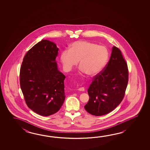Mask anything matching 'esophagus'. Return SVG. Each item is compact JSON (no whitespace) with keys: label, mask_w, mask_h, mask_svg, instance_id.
I'll use <instances>...</instances> for the list:
<instances>
[{"label":"esophagus","mask_w":150,"mask_h":150,"mask_svg":"<svg viewBox=\"0 0 150 150\" xmlns=\"http://www.w3.org/2000/svg\"><path fill=\"white\" fill-rule=\"evenodd\" d=\"M78 90L80 91H85V88H84V87H82L79 88H78Z\"/></svg>","instance_id":"34e87169"}]
</instances>
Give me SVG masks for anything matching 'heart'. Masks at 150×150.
<instances>
[{"mask_svg":"<svg viewBox=\"0 0 150 150\" xmlns=\"http://www.w3.org/2000/svg\"><path fill=\"white\" fill-rule=\"evenodd\" d=\"M109 53L104 46L86 41L74 42L61 54L64 69L70 71L79 61L80 71L88 76H95L105 67Z\"/></svg>","mask_w":150,"mask_h":150,"instance_id":"b5f03b06","label":"heart"}]
</instances>
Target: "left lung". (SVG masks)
<instances>
[{"instance_id": "8db88e82", "label": "left lung", "mask_w": 150, "mask_h": 150, "mask_svg": "<svg viewBox=\"0 0 150 150\" xmlns=\"http://www.w3.org/2000/svg\"><path fill=\"white\" fill-rule=\"evenodd\" d=\"M128 76L127 63L121 51L114 46L108 63L93 78L87 90L89 101L84 106L86 111L94 116H102L116 108L125 96Z\"/></svg>"}]
</instances>
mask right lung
Segmentation results:
<instances>
[{"instance_id": "add662e5", "label": "right lung", "mask_w": 150, "mask_h": 150, "mask_svg": "<svg viewBox=\"0 0 150 150\" xmlns=\"http://www.w3.org/2000/svg\"><path fill=\"white\" fill-rule=\"evenodd\" d=\"M58 48L42 40L26 53L20 71V84L25 103L38 115L48 116L60 109L65 96V76L58 70Z\"/></svg>"}]
</instances>
